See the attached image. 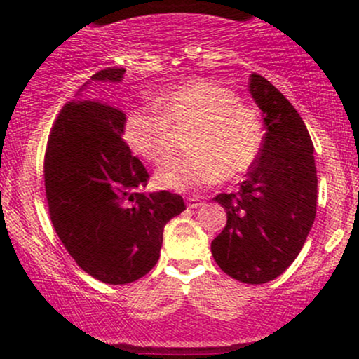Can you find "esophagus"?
I'll list each match as a JSON object with an SVG mask.
<instances>
[{
  "mask_svg": "<svg viewBox=\"0 0 359 359\" xmlns=\"http://www.w3.org/2000/svg\"><path fill=\"white\" fill-rule=\"evenodd\" d=\"M203 204V197H187V208L189 209H196Z\"/></svg>",
  "mask_w": 359,
  "mask_h": 359,
  "instance_id": "obj_1",
  "label": "esophagus"
}]
</instances>
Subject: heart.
<instances>
[{
    "label": "heart",
    "mask_w": 359,
    "mask_h": 359,
    "mask_svg": "<svg viewBox=\"0 0 359 359\" xmlns=\"http://www.w3.org/2000/svg\"><path fill=\"white\" fill-rule=\"evenodd\" d=\"M155 106H135L126 113L123 137L147 162H165L175 147V128L191 121L185 142L191 148L156 172L168 189H192L231 179L257 162L263 147L258 113L238 101L231 89L194 77L156 97Z\"/></svg>",
    "instance_id": "b5f03b06"
}]
</instances>
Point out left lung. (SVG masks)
Returning <instances> with one entry per match:
<instances>
[{
    "instance_id": "left-lung-1",
    "label": "left lung",
    "mask_w": 359,
    "mask_h": 359,
    "mask_svg": "<svg viewBox=\"0 0 359 359\" xmlns=\"http://www.w3.org/2000/svg\"><path fill=\"white\" fill-rule=\"evenodd\" d=\"M250 93L266 133L240 189L214 197L228 221L211 251L226 275L258 285L283 273L302 250L316 217L317 170L311 135L290 101L258 74Z\"/></svg>"
}]
</instances>
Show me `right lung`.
<instances>
[{"mask_svg": "<svg viewBox=\"0 0 359 359\" xmlns=\"http://www.w3.org/2000/svg\"><path fill=\"white\" fill-rule=\"evenodd\" d=\"M123 74L108 67L90 79L118 82ZM125 118L101 102L67 101L43 160L45 199L60 241L86 273L111 285L154 269L163 228L185 209L179 194L143 192L150 175L121 137Z\"/></svg>", "mask_w": 359, "mask_h": 359, "instance_id": "1", "label": "right lung"}]
</instances>
